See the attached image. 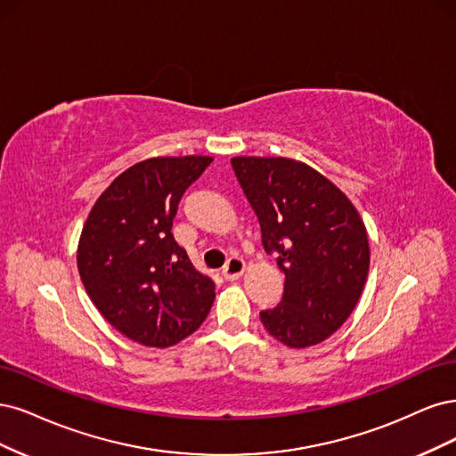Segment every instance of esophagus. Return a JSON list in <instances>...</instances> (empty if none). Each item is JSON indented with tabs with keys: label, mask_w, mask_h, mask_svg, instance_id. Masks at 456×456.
<instances>
[{
	"label": "esophagus",
	"mask_w": 456,
	"mask_h": 456,
	"mask_svg": "<svg viewBox=\"0 0 456 456\" xmlns=\"http://www.w3.org/2000/svg\"><path fill=\"white\" fill-rule=\"evenodd\" d=\"M246 271V263L242 257H229L227 265L222 269V274L225 276V281H237Z\"/></svg>",
	"instance_id": "1"
}]
</instances>
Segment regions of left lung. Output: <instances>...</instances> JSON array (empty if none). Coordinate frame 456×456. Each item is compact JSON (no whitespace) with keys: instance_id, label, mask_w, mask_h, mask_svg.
<instances>
[{"instance_id":"left-lung-1","label":"left lung","mask_w":456,"mask_h":456,"mask_svg":"<svg viewBox=\"0 0 456 456\" xmlns=\"http://www.w3.org/2000/svg\"><path fill=\"white\" fill-rule=\"evenodd\" d=\"M231 165L286 276L278 306L259 318L289 348L339 330L362 296L370 242L358 210L320 172L286 157H234Z\"/></svg>"}]
</instances>
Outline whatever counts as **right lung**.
Segmentation results:
<instances>
[{"label": "right lung", "mask_w": 456, "mask_h": 456, "mask_svg": "<svg viewBox=\"0 0 456 456\" xmlns=\"http://www.w3.org/2000/svg\"><path fill=\"white\" fill-rule=\"evenodd\" d=\"M212 157H153L117 175L86 217L77 269L91 301L128 339L167 348L208 316L216 284L174 240L185 189Z\"/></svg>", "instance_id": "add662e5"}]
</instances>
